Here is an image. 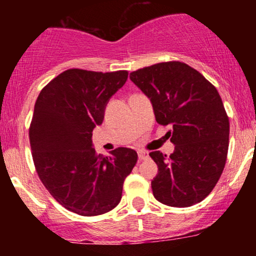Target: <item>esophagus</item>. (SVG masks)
Listing matches in <instances>:
<instances>
[{"label": "esophagus", "instance_id": "34e87169", "mask_svg": "<svg viewBox=\"0 0 256 256\" xmlns=\"http://www.w3.org/2000/svg\"><path fill=\"white\" fill-rule=\"evenodd\" d=\"M149 158L148 152H144V150H140V152H138V158H140V161L146 160V158Z\"/></svg>", "mask_w": 256, "mask_h": 256}]
</instances>
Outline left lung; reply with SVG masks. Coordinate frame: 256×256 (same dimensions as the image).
Wrapping results in <instances>:
<instances>
[{
	"instance_id": "1",
	"label": "left lung",
	"mask_w": 256,
	"mask_h": 256,
	"mask_svg": "<svg viewBox=\"0 0 256 256\" xmlns=\"http://www.w3.org/2000/svg\"><path fill=\"white\" fill-rule=\"evenodd\" d=\"M130 79L150 100L158 124L172 126L174 152L149 154L158 168L152 195L171 207L198 204L218 183L228 156L230 124L218 90L179 61L137 70Z\"/></svg>"
}]
</instances>
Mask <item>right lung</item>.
<instances>
[{
  "instance_id": "obj_1",
  "label": "right lung",
  "mask_w": 256,
  "mask_h": 256,
  "mask_svg": "<svg viewBox=\"0 0 256 256\" xmlns=\"http://www.w3.org/2000/svg\"><path fill=\"white\" fill-rule=\"evenodd\" d=\"M128 74L67 70L43 88L34 104L28 134L38 177L58 204L79 216L116 208L137 162V152L130 148L98 155L91 140Z\"/></svg>"
}]
</instances>
